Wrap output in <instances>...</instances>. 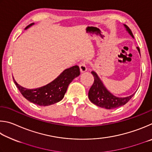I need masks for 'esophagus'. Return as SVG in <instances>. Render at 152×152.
Instances as JSON below:
<instances>
[{"label": "esophagus", "instance_id": "esophagus-1", "mask_svg": "<svg viewBox=\"0 0 152 152\" xmlns=\"http://www.w3.org/2000/svg\"><path fill=\"white\" fill-rule=\"evenodd\" d=\"M79 68H80V71L82 73L86 72L87 71V66L86 63L85 62H81L79 63Z\"/></svg>", "mask_w": 152, "mask_h": 152}]
</instances>
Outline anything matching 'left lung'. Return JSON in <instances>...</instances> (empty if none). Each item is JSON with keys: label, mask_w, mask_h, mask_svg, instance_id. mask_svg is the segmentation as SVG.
<instances>
[{"label": "left lung", "mask_w": 152, "mask_h": 152, "mask_svg": "<svg viewBox=\"0 0 152 152\" xmlns=\"http://www.w3.org/2000/svg\"><path fill=\"white\" fill-rule=\"evenodd\" d=\"M124 26L126 28V31L128 32L129 34L133 38H134L132 31L127 25H124ZM137 49L140 54V50L139 47ZM91 73L94 77V82L92 85L91 88L89 89L88 96L89 99L91 102L94 103L97 106L100 107L105 108L107 110H111V109L118 108L129 102L134 96V94H132L130 96L126 97H118L113 95L112 94L108 91L102 83V80L98 77L97 74L95 71H92Z\"/></svg>", "instance_id": "obj_1"}]
</instances>
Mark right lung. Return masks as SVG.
Here are the masks:
<instances>
[{
  "label": "right lung",
  "mask_w": 152,
  "mask_h": 152,
  "mask_svg": "<svg viewBox=\"0 0 152 152\" xmlns=\"http://www.w3.org/2000/svg\"><path fill=\"white\" fill-rule=\"evenodd\" d=\"M31 23L25 29L33 25ZM80 75L79 66L75 65L63 71L54 81L39 88L28 89L18 85L13 78L14 83L20 94L29 102L40 106L50 105L63 99L69 85Z\"/></svg>",
  "instance_id": "1"
}]
</instances>
